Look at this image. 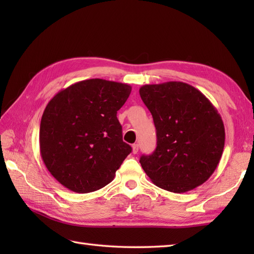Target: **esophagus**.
I'll list each match as a JSON object with an SVG mask.
<instances>
[{
  "instance_id": "obj_1",
  "label": "esophagus",
  "mask_w": 254,
  "mask_h": 254,
  "mask_svg": "<svg viewBox=\"0 0 254 254\" xmlns=\"http://www.w3.org/2000/svg\"><path fill=\"white\" fill-rule=\"evenodd\" d=\"M138 152V144H133L132 145V153L136 154Z\"/></svg>"
}]
</instances>
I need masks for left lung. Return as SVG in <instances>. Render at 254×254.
Here are the masks:
<instances>
[{
    "label": "left lung",
    "instance_id": "left-lung-1",
    "mask_svg": "<svg viewBox=\"0 0 254 254\" xmlns=\"http://www.w3.org/2000/svg\"><path fill=\"white\" fill-rule=\"evenodd\" d=\"M143 102L153 116L157 146L139 163L164 190L185 193L217 168L225 145L222 117L201 91L182 82L144 85Z\"/></svg>",
    "mask_w": 254,
    "mask_h": 254
}]
</instances>
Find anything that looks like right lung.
<instances>
[{"mask_svg": "<svg viewBox=\"0 0 254 254\" xmlns=\"http://www.w3.org/2000/svg\"><path fill=\"white\" fill-rule=\"evenodd\" d=\"M132 87L100 78L75 83L48 102L40 122L41 158L68 190L89 193L110 183L132 152L117 112Z\"/></svg>", "mask_w": 254, "mask_h": 254, "instance_id": "right-lung-1", "label": "right lung"}]
</instances>
